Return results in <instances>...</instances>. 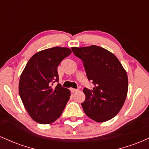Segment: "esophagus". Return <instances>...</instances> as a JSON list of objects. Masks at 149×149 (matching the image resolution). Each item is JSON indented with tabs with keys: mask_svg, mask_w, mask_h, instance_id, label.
<instances>
[{
	"mask_svg": "<svg viewBox=\"0 0 149 149\" xmlns=\"http://www.w3.org/2000/svg\"><path fill=\"white\" fill-rule=\"evenodd\" d=\"M70 90H71V92H73V93H74V92H78V89L71 88V89H70Z\"/></svg>",
	"mask_w": 149,
	"mask_h": 149,
	"instance_id": "obj_1",
	"label": "esophagus"
}]
</instances>
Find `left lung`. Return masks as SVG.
I'll return each mask as SVG.
<instances>
[{"label": "left lung", "mask_w": 149, "mask_h": 149, "mask_svg": "<svg viewBox=\"0 0 149 149\" xmlns=\"http://www.w3.org/2000/svg\"><path fill=\"white\" fill-rule=\"evenodd\" d=\"M73 54L83 62L92 90L83 89L85 102L81 104L89 118L105 122L117 115L127 97V72L113 53L97 45L71 47Z\"/></svg>", "instance_id": "8db88e82"}]
</instances>
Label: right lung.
<instances>
[{"mask_svg":"<svg viewBox=\"0 0 149 149\" xmlns=\"http://www.w3.org/2000/svg\"><path fill=\"white\" fill-rule=\"evenodd\" d=\"M71 53L67 47H54L33 54L22 71L19 92L25 109L36 122L49 124L62 113L71 96L59 81L57 66Z\"/></svg>","mask_w":149,"mask_h":149,"instance_id":"obj_1","label":"right lung"}]
</instances>
